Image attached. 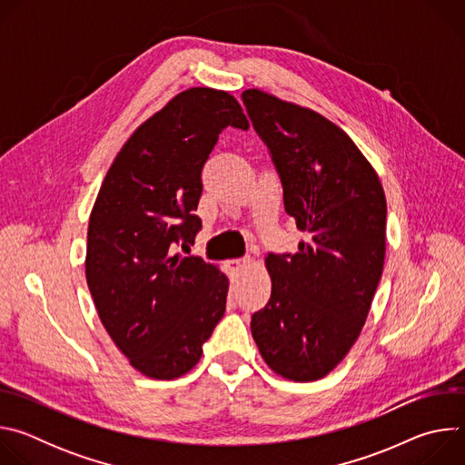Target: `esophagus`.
I'll return each mask as SVG.
<instances>
[{
  "label": "esophagus",
  "mask_w": 465,
  "mask_h": 465,
  "mask_svg": "<svg viewBox=\"0 0 465 465\" xmlns=\"http://www.w3.org/2000/svg\"><path fill=\"white\" fill-rule=\"evenodd\" d=\"M250 262H252L250 257H244V259H232V261L226 262V267H228V271H230L232 276L239 278V276L244 272V269L250 267Z\"/></svg>",
  "instance_id": "34e87169"
}]
</instances>
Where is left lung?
Instances as JSON below:
<instances>
[{"label":"left lung","mask_w":465,"mask_h":465,"mask_svg":"<svg viewBox=\"0 0 465 465\" xmlns=\"http://www.w3.org/2000/svg\"><path fill=\"white\" fill-rule=\"evenodd\" d=\"M242 103L269 147L285 212L309 233L296 253H269V303L252 337L278 375L316 381L351 350L375 296L386 248L381 180L342 128L261 90Z\"/></svg>","instance_id":"obj_1"}]
</instances>
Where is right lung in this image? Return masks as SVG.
<instances>
[{
    "label": "right lung",
    "instance_id": "add662e5",
    "mask_svg": "<svg viewBox=\"0 0 465 465\" xmlns=\"http://www.w3.org/2000/svg\"><path fill=\"white\" fill-rule=\"evenodd\" d=\"M250 123L233 95L189 88L136 128L110 165L88 224L86 282L114 344L151 379H176L203 357L226 311L228 278L180 257L203 221V167L226 128Z\"/></svg>",
    "mask_w": 465,
    "mask_h": 465
}]
</instances>
